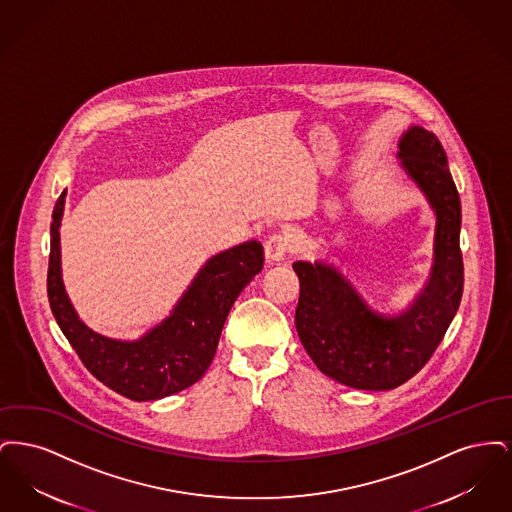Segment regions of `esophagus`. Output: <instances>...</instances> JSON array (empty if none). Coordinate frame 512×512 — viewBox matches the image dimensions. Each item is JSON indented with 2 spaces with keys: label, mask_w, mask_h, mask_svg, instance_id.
<instances>
[{
  "label": "esophagus",
  "mask_w": 512,
  "mask_h": 512,
  "mask_svg": "<svg viewBox=\"0 0 512 512\" xmlns=\"http://www.w3.org/2000/svg\"><path fill=\"white\" fill-rule=\"evenodd\" d=\"M288 251H290V244L284 234L268 236V240L265 242V257H267L268 263L282 261L288 255Z\"/></svg>",
  "instance_id": "esophagus-1"
}]
</instances>
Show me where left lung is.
Wrapping results in <instances>:
<instances>
[{
    "label": "left lung",
    "instance_id": "obj_1",
    "mask_svg": "<svg viewBox=\"0 0 512 512\" xmlns=\"http://www.w3.org/2000/svg\"><path fill=\"white\" fill-rule=\"evenodd\" d=\"M399 167L436 217L434 265L413 303L380 313L334 263L295 261V328L322 374L355 390H393L428 363L463 297L461 199L436 134L413 124L397 142Z\"/></svg>",
    "mask_w": 512,
    "mask_h": 512
}]
</instances>
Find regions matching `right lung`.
Returning <instances> with one entry per match:
<instances>
[{"label": "right lung", "instance_id": "obj_1", "mask_svg": "<svg viewBox=\"0 0 512 512\" xmlns=\"http://www.w3.org/2000/svg\"><path fill=\"white\" fill-rule=\"evenodd\" d=\"M65 197L67 190L55 203L49 230V307L61 332L99 382L132 401H155L190 388L211 365L234 301L261 272L263 245L249 240L213 255L197 270L169 317L138 340H117L94 332L78 317L65 290L59 236Z\"/></svg>", "mask_w": 512, "mask_h": 512}]
</instances>
